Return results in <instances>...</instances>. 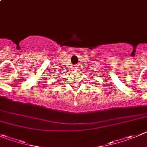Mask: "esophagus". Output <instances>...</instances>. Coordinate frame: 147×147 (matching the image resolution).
Listing matches in <instances>:
<instances>
[{"mask_svg":"<svg viewBox=\"0 0 147 147\" xmlns=\"http://www.w3.org/2000/svg\"><path fill=\"white\" fill-rule=\"evenodd\" d=\"M77 68H78V67H77V66H75V69H77Z\"/></svg>","mask_w":147,"mask_h":147,"instance_id":"obj_1","label":"esophagus"}]
</instances>
